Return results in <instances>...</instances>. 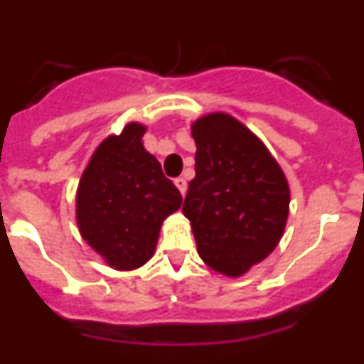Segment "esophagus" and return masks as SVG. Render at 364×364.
<instances>
[{"label":"esophagus","mask_w":364,"mask_h":364,"mask_svg":"<svg viewBox=\"0 0 364 364\" xmlns=\"http://www.w3.org/2000/svg\"><path fill=\"white\" fill-rule=\"evenodd\" d=\"M175 186L178 188V191L182 193V197H184L186 191H188V182H186V178H182V176L175 178Z\"/></svg>","instance_id":"1"}]
</instances>
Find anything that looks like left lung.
<instances>
[{
    "mask_svg": "<svg viewBox=\"0 0 364 364\" xmlns=\"http://www.w3.org/2000/svg\"><path fill=\"white\" fill-rule=\"evenodd\" d=\"M191 131L195 178L182 211L200 259L215 272L239 277L281 240L290 188L264 144L230 114L202 117Z\"/></svg>",
    "mask_w": 364,
    "mask_h": 364,
    "instance_id": "left-lung-1",
    "label": "left lung"
}]
</instances>
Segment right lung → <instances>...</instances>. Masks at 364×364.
I'll return each instance as SVG.
<instances>
[{"label":"right lung","instance_id":"1","mask_svg":"<svg viewBox=\"0 0 364 364\" xmlns=\"http://www.w3.org/2000/svg\"><path fill=\"white\" fill-rule=\"evenodd\" d=\"M146 127L129 124L100 144L76 195V220L87 244L111 268L134 269L153 257L164 218L182 195L142 146Z\"/></svg>","mask_w":364,"mask_h":364}]
</instances>
